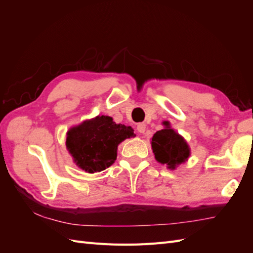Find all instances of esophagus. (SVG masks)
<instances>
[{"instance_id":"34e87169","label":"esophagus","mask_w":253,"mask_h":253,"mask_svg":"<svg viewBox=\"0 0 253 253\" xmlns=\"http://www.w3.org/2000/svg\"><path fill=\"white\" fill-rule=\"evenodd\" d=\"M145 128H147V126H145L144 124H138V125H137V131H138L141 134L145 132Z\"/></svg>"}]
</instances>
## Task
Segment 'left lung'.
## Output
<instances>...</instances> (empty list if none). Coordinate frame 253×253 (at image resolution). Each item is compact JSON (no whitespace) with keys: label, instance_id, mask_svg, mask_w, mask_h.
Returning a JSON list of instances; mask_svg holds the SVG:
<instances>
[{"label":"left lung","instance_id":"8db88e82","mask_svg":"<svg viewBox=\"0 0 253 253\" xmlns=\"http://www.w3.org/2000/svg\"><path fill=\"white\" fill-rule=\"evenodd\" d=\"M166 127L156 132L152 137V149L158 163L167 165L174 170L183 164L190 156V148L186 140L170 127V124L165 121Z\"/></svg>","mask_w":253,"mask_h":253}]
</instances>
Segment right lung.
Segmentation results:
<instances>
[{"label":"right lung","instance_id":"right-lung-1","mask_svg":"<svg viewBox=\"0 0 253 253\" xmlns=\"http://www.w3.org/2000/svg\"><path fill=\"white\" fill-rule=\"evenodd\" d=\"M131 126L116 125L112 117L97 116L67 132L66 148L79 168L87 173L105 170L117 157L118 144L134 137Z\"/></svg>","mask_w":253,"mask_h":253}]
</instances>
